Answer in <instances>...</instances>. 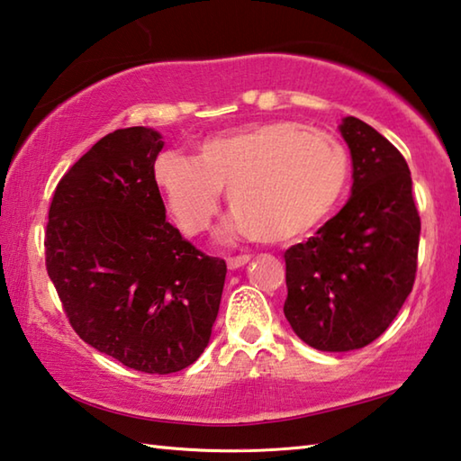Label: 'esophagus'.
<instances>
[{"label":"esophagus","mask_w":461,"mask_h":461,"mask_svg":"<svg viewBox=\"0 0 461 461\" xmlns=\"http://www.w3.org/2000/svg\"><path fill=\"white\" fill-rule=\"evenodd\" d=\"M249 256H233V258H228V267L230 270H238V267H244L246 264H249Z\"/></svg>","instance_id":"esophagus-1"}]
</instances>
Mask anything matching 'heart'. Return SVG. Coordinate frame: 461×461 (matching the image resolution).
Here are the masks:
<instances>
[{
	"mask_svg": "<svg viewBox=\"0 0 461 461\" xmlns=\"http://www.w3.org/2000/svg\"><path fill=\"white\" fill-rule=\"evenodd\" d=\"M350 175L339 139L298 122L246 124L199 140L195 155L161 153L153 179L179 228L197 236L233 207L223 236L294 241L318 228L345 194Z\"/></svg>",
	"mask_w": 461,
	"mask_h": 461,
	"instance_id": "heart-1",
	"label": "heart"
}]
</instances>
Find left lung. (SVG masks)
Masks as SVG:
<instances>
[{"instance_id":"left-lung-1","label":"left lung","mask_w":461,"mask_h":461,"mask_svg":"<svg viewBox=\"0 0 461 461\" xmlns=\"http://www.w3.org/2000/svg\"><path fill=\"white\" fill-rule=\"evenodd\" d=\"M339 132L353 158L348 202L284 254V316L326 353L363 348L387 330L413 288L421 231L403 155L355 116Z\"/></svg>"}]
</instances>
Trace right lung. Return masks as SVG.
<instances>
[{
  "mask_svg": "<svg viewBox=\"0 0 461 461\" xmlns=\"http://www.w3.org/2000/svg\"><path fill=\"white\" fill-rule=\"evenodd\" d=\"M163 145L149 127L100 139L58 183L46 230L48 276L72 329L149 375L203 353L228 272L167 221L153 179Z\"/></svg>",
  "mask_w": 461,
  "mask_h": 461,
  "instance_id": "add662e5",
  "label": "right lung"
}]
</instances>
